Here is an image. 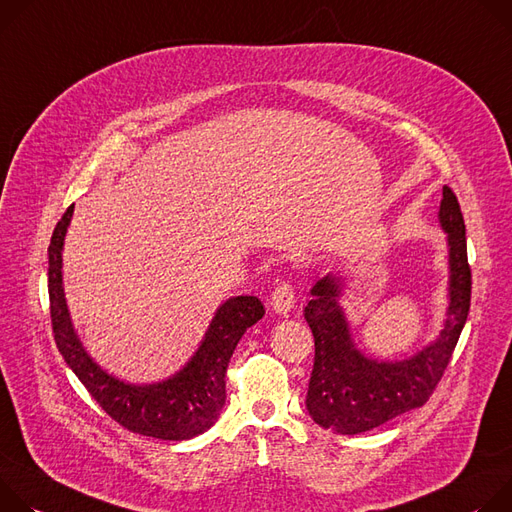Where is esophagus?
<instances>
[{
    "label": "esophagus",
    "instance_id": "1",
    "mask_svg": "<svg viewBox=\"0 0 512 512\" xmlns=\"http://www.w3.org/2000/svg\"><path fill=\"white\" fill-rule=\"evenodd\" d=\"M272 311L278 315H285L293 309L295 305V289L291 282H280V285L274 289L272 299H270Z\"/></svg>",
    "mask_w": 512,
    "mask_h": 512
}]
</instances>
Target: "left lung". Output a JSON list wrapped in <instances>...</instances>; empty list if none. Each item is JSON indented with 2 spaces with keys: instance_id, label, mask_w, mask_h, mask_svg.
<instances>
[{
  "instance_id": "left-lung-1",
  "label": "left lung",
  "mask_w": 512,
  "mask_h": 512,
  "mask_svg": "<svg viewBox=\"0 0 512 512\" xmlns=\"http://www.w3.org/2000/svg\"><path fill=\"white\" fill-rule=\"evenodd\" d=\"M439 223L447 234L449 305L435 342L411 358L380 362L364 356L339 307L344 278L327 274L313 285L305 319L315 337V362L305 405L319 427L358 435L429 401L456 350L472 295L464 215L449 187H443Z\"/></svg>"
}]
</instances>
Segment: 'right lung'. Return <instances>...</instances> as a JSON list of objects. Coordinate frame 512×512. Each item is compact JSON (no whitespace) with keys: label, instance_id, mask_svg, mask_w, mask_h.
<instances>
[{"label":"right lung","instance_id":"obj_1","mask_svg":"<svg viewBox=\"0 0 512 512\" xmlns=\"http://www.w3.org/2000/svg\"><path fill=\"white\" fill-rule=\"evenodd\" d=\"M71 205L56 223L48 246V297L54 342L99 407L122 427L156 439L183 441L207 431L225 405V370L246 333L264 315L258 297H232L215 311L191 360L156 384H128L107 374L85 352L73 327L63 289V246Z\"/></svg>","mask_w":512,"mask_h":512}]
</instances>
